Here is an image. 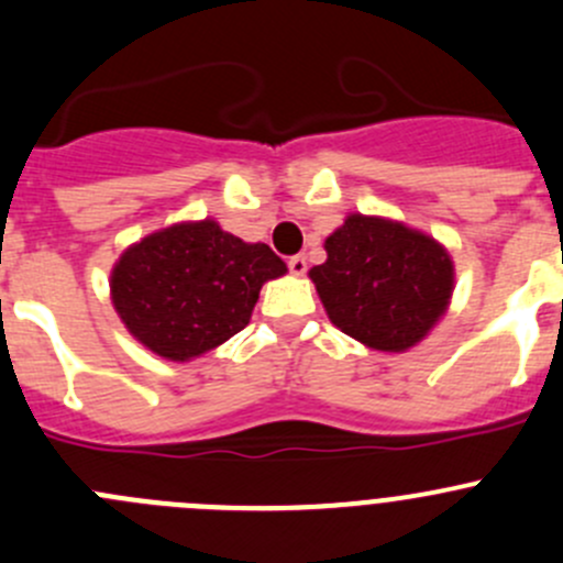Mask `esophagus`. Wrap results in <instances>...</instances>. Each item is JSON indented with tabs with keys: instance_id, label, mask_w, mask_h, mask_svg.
Segmentation results:
<instances>
[{
	"instance_id": "34e87169",
	"label": "esophagus",
	"mask_w": 563,
	"mask_h": 563,
	"mask_svg": "<svg viewBox=\"0 0 563 563\" xmlns=\"http://www.w3.org/2000/svg\"><path fill=\"white\" fill-rule=\"evenodd\" d=\"M288 269H291V275L302 277L305 272H308V261H305V255H291V258H288Z\"/></svg>"
}]
</instances>
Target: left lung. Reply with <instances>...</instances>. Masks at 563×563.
<instances>
[{"mask_svg": "<svg viewBox=\"0 0 563 563\" xmlns=\"http://www.w3.org/2000/svg\"><path fill=\"white\" fill-rule=\"evenodd\" d=\"M308 272L329 321L387 354H402L446 316L455 291L450 250L391 218L351 212Z\"/></svg>", "mask_w": 563, "mask_h": 563, "instance_id": "8db88e82", "label": "left lung"}]
</instances>
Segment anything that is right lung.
<instances>
[{"mask_svg": "<svg viewBox=\"0 0 563 563\" xmlns=\"http://www.w3.org/2000/svg\"><path fill=\"white\" fill-rule=\"evenodd\" d=\"M288 272L264 242L218 220H185L133 242L111 269V302L152 354L190 362L250 323L261 286Z\"/></svg>", "mask_w": 563, "mask_h": 563, "instance_id": "add662e5", "label": "right lung"}]
</instances>
